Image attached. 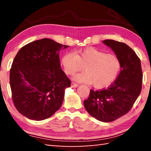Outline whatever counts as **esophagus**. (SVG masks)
<instances>
[{
	"label": "esophagus",
	"instance_id": "1",
	"mask_svg": "<svg viewBox=\"0 0 151 151\" xmlns=\"http://www.w3.org/2000/svg\"><path fill=\"white\" fill-rule=\"evenodd\" d=\"M78 84H76V83H75V82H71V85H70V86H71L72 88H76V87H78Z\"/></svg>",
	"mask_w": 151,
	"mask_h": 151
}]
</instances>
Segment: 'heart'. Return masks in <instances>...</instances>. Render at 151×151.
I'll return each mask as SVG.
<instances>
[{"label":"heart","instance_id":"obj_1","mask_svg":"<svg viewBox=\"0 0 151 151\" xmlns=\"http://www.w3.org/2000/svg\"><path fill=\"white\" fill-rule=\"evenodd\" d=\"M61 65L67 75L79 71L84 66V71L75 75L73 80L93 84L95 88L99 89L110 85L121 69V62L117 56L95 47L66 52L62 57Z\"/></svg>","mask_w":151,"mask_h":151}]
</instances>
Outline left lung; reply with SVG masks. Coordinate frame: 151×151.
<instances>
[{
  "label": "left lung",
  "instance_id": "obj_1",
  "mask_svg": "<svg viewBox=\"0 0 151 151\" xmlns=\"http://www.w3.org/2000/svg\"><path fill=\"white\" fill-rule=\"evenodd\" d=\"M115 52L121 62V71L110 87L91 89L84 105L92 117L100 121H114L127 114L142 91L143 74L140 60L124 43L112 40L102 41Z\"/></svg>",
  "mask_w": 151,
  "mask_h": 151
}]
</instances>
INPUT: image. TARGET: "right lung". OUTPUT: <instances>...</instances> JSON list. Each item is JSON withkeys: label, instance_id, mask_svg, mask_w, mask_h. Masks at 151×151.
I'll return each instance as SVG.
<instances>
[{"label": "right lung", "instance_id": "right-lung-1", "mask_svg": "<svg viewBox=\"0 0 151 151\" xmlns=\"http://www.w3.org/2000/svg\"><path fill=\"white\" fill-rule=\"evenodd\" d=\"M68 47L43 38L19 50L9 83L15 106L22 115L42 121L60 108L70 81L61 69L59 52Z\"/></svg>", "mask_w": 151, "mask_h": 151}]
</instances>
